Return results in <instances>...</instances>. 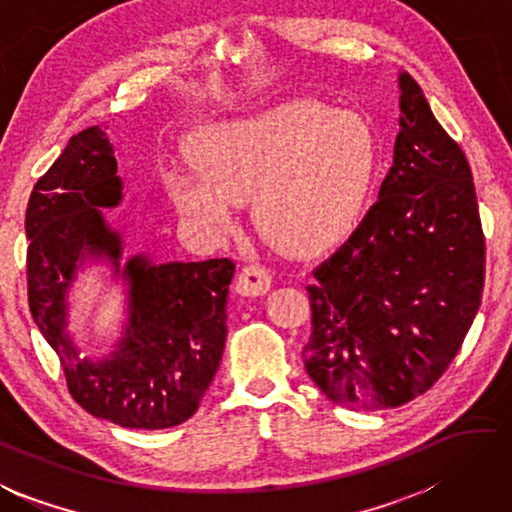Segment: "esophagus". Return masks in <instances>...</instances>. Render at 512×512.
Segmentation results:
<instances>
[{"label":"esophagus","mask_w":512,"mask_h":512,"mask_svg":"<svg viewBox=\"0 0 512 512\" xmlns=\"http://www.w3.org/2000/svg\"><path fill=\"white\" fill-rule=\"evenodd\" d=\"M235 291L246 297H259L271 291V275L262 266H246L237 275Z\"/></svg>","instance_id":"esophagus-1"}]
</instances>
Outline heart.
Listing matches in <instances>:
<instances>
[{
    "label": "heart",
    "instance_id": "1",
    "mask_svg": "<svg viewBox=\"0 0 512 512\" xmlns=\"http://www.w3.org/2000/svg\"><path fill=\"white\" fill-rule=\"evenodd\" d=\"M192 165L167 167L174 208L210 237L235 224V203L275 248L309 255L340 244L365 215L380 167L374 125L358 111L288 100L253 116L203 125Z\"/></svg>",
    "mask_w": 512,
    "mask_h": 512
}]
</instances>
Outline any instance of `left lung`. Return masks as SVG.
<instances>
[{
	"label": "left lung",
	"mask_w": 512,
	"mask_h": 512,
	"mask_svg": "<svg viewBox=\"0 0 512 512\" xmlns=\"http://www.w3.org/2000/svg\"><path fill=\"white\" fill-rule=\"evenodd\" d=\"M398 89L401 132L378 201L306 286V374L349 410L425 394L461 349L486 273L466 156L410 73H398Z\"/></svg>",
	"instance_id": "8db88e82"
}]
</instances>
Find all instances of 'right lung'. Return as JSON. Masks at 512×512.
Wrapping results in <instances>:
<instances>
[{
  "mask_svg": "<svg viewBox=\"0 0 512 512\" xmlns=\"http://www.w3.org/2000/svg\"><path fill=\"white\" fill-rule=\"evenodd\" d=\"M123 201L114 145L102 129L71 136L26 208L31 315L55 349L71 396L89 414L132 430L174 427L197 412L226 345L230 259L123 262V237L102 208ZM110 264L126 286L115 351L91 359L68 331V295L89 263Z\"/></svg>",
  "mask_w": 512,
  "mask_h": 512,
  "instance_id": "1",
  "label": "right lung"
}]
</instances>
